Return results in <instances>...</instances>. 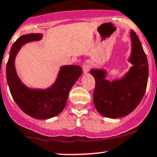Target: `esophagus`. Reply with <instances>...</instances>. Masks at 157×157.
<instances>
[{"mask_svg":"<svg viewBox=\"0 0 157 157\" xmlns=\"http://www.w3.org/2000/svg\"><path fill=\"white\" fill-rule=\"evenodd\" d=\"M90 67H91L90 63L88 62V61L84 62L83 64V70L84 73H87V72L90 70Z\"/></svg>","mask_w":157,"mask_h":157,"instance_id":"1","label":"esophagus"}]
</instances>
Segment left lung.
Segmentation results:
<instances>
[{"mask_svg":"<svg viewBox=\"0 0 157 157\" xmlns=\"http://www.w3.org/2000/svg\"><path fill=\"white\" fill-rule=\"evenodd\" d=\"M132 54L130 61L133 66L124 78L110 82L105 72L92 70L96 81L93 102L96 110L104 117L119 118L131 113L145 95L148 78V64L140 38L131 33Z\"/></svg>","mask_w":157,"mask_h":157,"instance_id":"obj_1","label":"left lung"}]
</instances>
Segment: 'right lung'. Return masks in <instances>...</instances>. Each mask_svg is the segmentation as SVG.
Masks as SVG:
<instances>
[{
  "mask_svg": "<svg viewBox=\"0 0 157 157\" xmlns=\"http://www.w3.org/2000/svg\"><path fill=\"white\" fill-rule=\"evenodd\" d=\"M40 33L21 36L12 46L7 64L6 80L10 93L18 107L27 115L38 119H50L64 110L68 94L82 73L78 65L61 67L56 83L47 90H33L23 84L15 68V56L24 44L41 38Z\"/></svg>",
  "mask_w": 157,
  "mask_h": 157,
  "instance_id": "right-lung-1",
  "label": "right lung"
}]
</instances>
